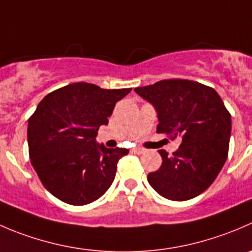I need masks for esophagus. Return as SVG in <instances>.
<instances>
[{
    "label": "esophagus",
    "instance_id": "34e87169",
    "mask_svg": "<svg viewBox=\"0 0 252 252\" xmlns=\"http://www.w3.org/2000/svg\"><path fill=\"white\" fill-rule=\"evenodd\" d=\"M133 151L135 154H144V153H145V150H144V149H141V148H134Z\"/></svg>",
    "mask_w": 252,
    "mask_h": 252
}]
</instances>
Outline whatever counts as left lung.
<instances>
[{
  "mask_svg": "<svg viewBox=\"0 0 252 252\" xmlns=\"http://www.w3.org/2000/svg\"><path fill=\"white\" fill-rule=\"evenodd\" d=\"M134 91L158 113V133L180 138L168 156L158 150L162 163L148 175L151 187L170 201H187L214 182L228 158L231 117L212 87L189 80H162Z\"/></svg>",
  "mask_w": 252,
  "mask_h": 252,
  "instance_id": "obj_1",
  "label": "left lung"
}]
</instances>
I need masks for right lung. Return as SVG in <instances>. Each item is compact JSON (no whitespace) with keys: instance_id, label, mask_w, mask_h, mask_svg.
I'll return each mask as SVG.
<instances>
[{"instance_id":"right-lung-1","label":"right lung","mask_w":252,"mask_h":252,"mask_svg":"<svg viewBox=\"0 0 252 252\" xmlns=\"http://www.w3.org/2000/svg\"><path fill=\"white\" fill-rule=\"evenodd\" d=\"M131 89L104 90L76 82L46 94L28 121L31 162L44 187L60 201L85 206L103 196L128 149L96 141L114 106Z\"/></svg>"}]
</instances>
